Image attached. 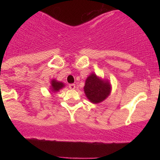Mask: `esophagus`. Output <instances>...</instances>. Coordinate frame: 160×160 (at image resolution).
<instances>
[{
    "label": "esophagus",
    "mask_w": 160,
    "mask_h": 160,
    "mask_svg": "<svg viewBox=\"0 0 160 160\" xmlns=\"http://www.w3.org/2000/svg\"><path fill=\"white\" fill-rule=\"evenodd\" d=\"M69 88L71 89V90H74L76 88V86L74 84H70L69 85Z\"/></svg>",
    "instance_id": "34e87169"
}]
</instances>
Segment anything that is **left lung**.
Returning a JSON list of instances; mask_svg holds the SVG:
<instances>
[{"instance_id": "8db88e82", "label": "left lung", "mask_w": 160, "mask_h": 160, "mask_svg": "<svg viewBox=\"0 0 160 160\" xmlns=\"http://www.w3.org/2000/svg\"><path fill=\"white\" fill-rule=\"evenodd\" d=\"M111 85L108 79L102 78L91 73L86 79L84 93L90 102L98 104L107 99L111 92Z\"/></svg>"}]
</instances>
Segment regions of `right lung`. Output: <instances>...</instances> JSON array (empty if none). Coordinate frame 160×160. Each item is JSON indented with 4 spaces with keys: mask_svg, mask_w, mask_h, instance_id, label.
I'll use <instances>...</instances> for the list:
<instances>
[{
    "mask_svg": "<svg viewBox=\"0 0 160 160\" xmlns=\"http://www.w3.org/2000/svg\"><path fill=\"white\" fill-rule=\"evenodd\" d=\"M50 92L52 93H56L58 91L61 90V89H62L63 87H65V84L62 82L57 81L56 79H52L51 82H50Z\"/></svg>",
    "mask_w": 160,
    "mask_h": 160,
    "instance_id": "1",
    "label": "right lung"
}]
</instances>
